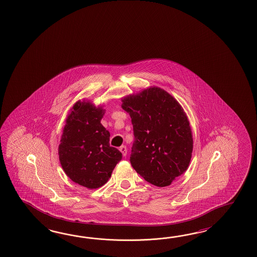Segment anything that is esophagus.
<instances>
[{"label":"esophagus","mask_w":257,"mask_h":257,"mask_svg":"<svg viewBox=\"0 0 257 257\" xmlns=\"http://www.w3.org/2000/svg\"><path fill=\"white\" fill-rule=\"evenodd\" d=\"M120 152H121V154L123 157H126V155H127V149H126L125 146H121L120 149H119Z\"/></svg>","instance_id":"34e87169"}]
</instances>
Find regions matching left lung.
Returning <instances> with one entry per match:
<instances>
[{
  "label": "left lung",
  "mask_w": 257,
  "mask_h": 257,
  "mask_svg": "<svg viewBox=\"0 0 257 257\" xmlns=\"http://www.w3.org/2000/svg\"><path fill=\"white\" fill-rule=\"evenodd\" d=\"M121 102L134 129L130 157L133 168L151 184L171 185L188 169L194 148L183 107L158 86L122 97Z\"/></svg>",
  "instance_id": "obj_1"
}]
</instances>
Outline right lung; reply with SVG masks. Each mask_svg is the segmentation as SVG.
<instances>
[{
	"label": "right lung",
	"instance_id": "right-lung-1",
	"mask_svg": "<svg viewBox=\"0 0 257 257\" xmlns=\"http://www.w3.org/2000/svg\"><path fill=\"white\" fill-rule=\"evenodd\" d=\"M105 114L102 106L89 100H78L65 120L58 154L63 171L74 183L97 189L107 183L120 151L109 146V132L100 123Z\"/></svg>",
	"mask_w": 257,
	"mask_h": 257
}]
</instances>
